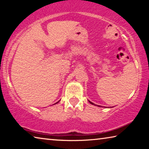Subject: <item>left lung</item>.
I'll return each instance as SVG.
<instances>
[{
  "label": "left lung",
  "instance_id": "1",
  "mask_svg": "<svg viewBox=\"0 0 149 149\" xmlns=\"http://www.w3.org/2000/svg\"><path fill=\"white\" fill-rule=\"evenodd\" d=\"M89 102H90L91 104H93V105H96V104H94V103H93V102H91V101H89ZM97 106H98V105H97ZM98 107H100V106H99H99H98Z\"/></svg>",
  "mask_w": 149,
  "mask_h": 149
}]
</instances>
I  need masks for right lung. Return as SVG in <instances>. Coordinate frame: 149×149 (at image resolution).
I'll return each mask as SVG.
<instances>
[{"label": "right lung", "instance_id": "1", "mask_svg": "<svg viewBox=\"0 0 149 149\" xmlns=\"http://www.w3.org/2000/svg\"><path fill=\"white\" fill-rule=\"evenodd\" d=\"M59 101H60V100H59ZM59 101H58V102H57L56 103H55V104H57V103H58V102H59Z\"/></svg>", "mask_w": 149, "mask_h": 149}]
</instances>
